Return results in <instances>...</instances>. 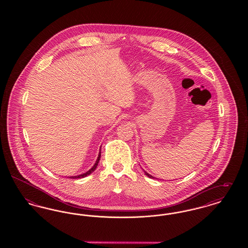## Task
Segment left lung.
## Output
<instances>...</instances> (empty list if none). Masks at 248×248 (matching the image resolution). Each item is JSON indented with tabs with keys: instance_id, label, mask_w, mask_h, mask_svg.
I'll return each mask as SVG.
<instances>
[{
	"instance_id": "1",
	"label": "left lung",
	"mask_w": 248,
	"mask_h": 248,
	"mask_svg": "<svg viewBox=\"0 0 248 248\" xmlns=\"http://www.w3.org/2000/svg\"><path fill=\"white\" fill-rule=\"evenodd\" d=\"M145 175H146V176H148V177H151V178H154V177H153V176H152V175H150V174H148V173H147V172H145Z\"/></svg>"
}]
</instances>
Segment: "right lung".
<instances>
[{"label": "right lung", "mask_w": 248, "mask_h": 248, "mask_svg": "<svg viewBox=\"0 0 248 248\" xmlns=\"http://www.w3.org/2000/svg\"><path fill=\"white\" fill-rule=\"evenodd\" d=\"M100 156H101V153H99V154H98V157H97V160H96L95 164H94V166H93L89 171H87L86 173H84L83 175H79V176H76V177H71V178H81V177H86V176L90 175L92 172H94V170H95V168H96V166H97L98 162H99V160H100Z\"/></svg>", "instance_id": "1"}]
</instances>
